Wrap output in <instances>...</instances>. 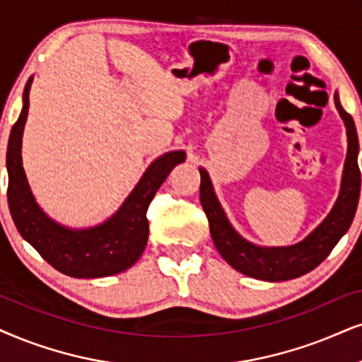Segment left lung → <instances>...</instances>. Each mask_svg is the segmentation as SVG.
<instances>
[{
	"instance_id": "1",
	"label": "left lung",
	"mask_w": 362,
	"mask_h": 362,
	"mask_svg": "<svg viewBox=\"0 0 362 362\" xmlns=\"http://www.w3.org/2000/svg\"><path fill=\"white\" fill-rule=\"evenodd\" d=\"M334 103L344 120L347 134V155L339 197L327 217L299 244L287 247H259L245 240L228 222L221 202L215 197L207 170L202 167L199 168L200 202L209 218L210 235L222 257L235 271L269 282L300 277L317 267L351 227L361 192V172L358 165L359 141L354 120L341 107L337 93L334 95Z\"/></svg>"
}]
</instances>
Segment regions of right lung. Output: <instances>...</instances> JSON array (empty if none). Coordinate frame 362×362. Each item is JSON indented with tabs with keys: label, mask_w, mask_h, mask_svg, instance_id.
Here are the masks:
<instances>
[{
	"label": "right lung",
	"mask_w": 362,
	"mask_h": 362,
	"mask_svg": "<svg viewBox=\"0 0 362 362\" xmlns=\"http://www.w3.org/2000/svg\"><path fill=\"white\" fill-rule=\"evenodd\" d=\"M23 91V108L8 140V205L23 239L30 242L49 265L65 276L95 279L115 276L132 267L148 240L147 209L173 167L185 160V152L163 153L141 175L122 207L103 223L70 228L54 222L36 204L21 160V140L30 108V86Z\"/></svg>",
	"instance_id": "right-lung-1"
}]
</instances>
